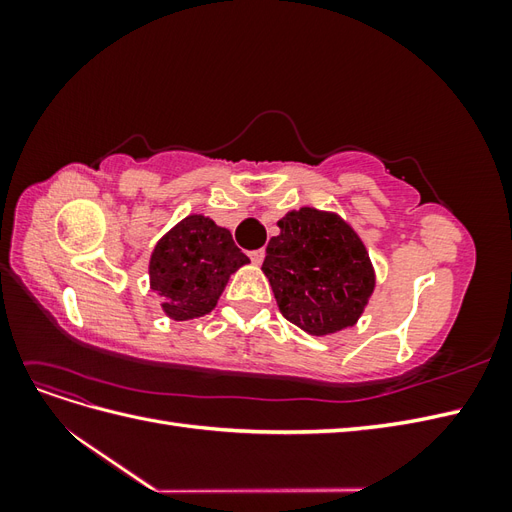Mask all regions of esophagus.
Segmentation results:
<instances>
[{
    "mask_svg": "<svg viewBox=\"0 0 512 512\" xmlns=\"http://www.w3.org/2000/svg\"><path fill=\"white\" fill-rule=\"evenodd\" d=\"M250 258H252L254 265H260L262 258H265V250H254V252H250Z\"/></svg>",
    "mask_w": 512,
    "mask_h": 512,
    "instance_id": "obj_1",
    "label": "esophagus"
}]
</instances>
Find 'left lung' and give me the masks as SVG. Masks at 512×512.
Instances as JSON below:
<instances>
[{
	"mask_svg": "<svg viewBox=\"0 0 512 512\" xmlns=\"http://www.w3.org/2000/svg\"><path fill=\"white\" fill-rule=\"evenodd\" d=\"M262 273L286 320L309 335L354 327L376 288V273L354 228L337 213L301 207L277 222Z\"/></svg>",
	"mask_w": 512,
	"mask_h": 512,
	"instance_id": "1",
	"label": "left lung"
}]
</instances>
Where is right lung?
<instances>
[{
    "label": "right lung",
    "mask_w": 512,
    "mask_h": 512,
    "mask_svg": "<svg viewBox=\"0 0 512 512\" xmlns=\"http://www.w3.org/2000/svg\"><path fill=\"white\" fill-rule=\"evenodd\" d=\"M247 258L232 241L228 228L194 213L170 228L149 258V286L162 299L173 320H192L218 305L230 275Z\"/></svg>",
    "instance_id": "obj_1"
}]
</instances>
